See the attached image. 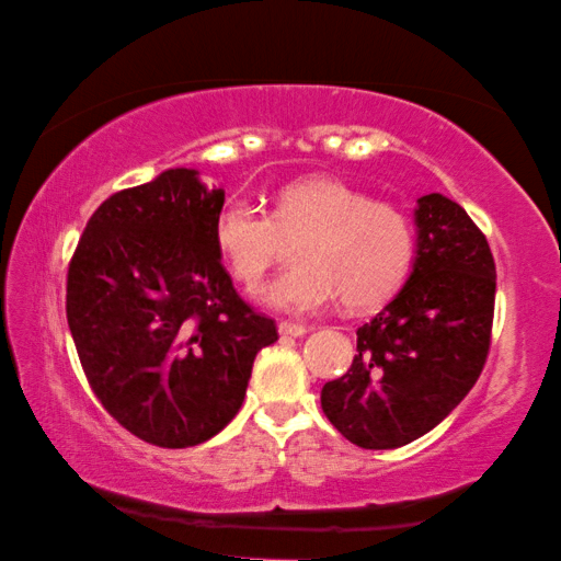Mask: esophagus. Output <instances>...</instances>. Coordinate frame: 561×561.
I'll use <instances>...</instances> for the list:
<instances>
[{
	"label": "esophagus",
	"mask_w": 561,
	"mask_h": 561,
	"mask_svg": "<svg viewBox=\"0 0 561 561\" xmlns=\"http://www.w3.org/2000/svg\"><path fill=\"white\" fill-rule=\"evenodd\" d=\"M278 333H280L283 337H300V335L308 333V328L300 325V323H290V320H280V323H278Z\"/></svg>",
	"instance_id": "1"
}]
</instances>
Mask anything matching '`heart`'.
<instances>
[{
    "label": "heart",
    "mask_w": 561,
    "mask_h": 561,
    "mask_svg": "<svg viewBox=\"0 0 561 561\" xmlns=\"http://www.w3.org/2000/svg\"><path fill=\"white\" fill-rule=\"evenodd\" d=\"M296 243V265L261 298L280 310H320L341 296L345 308L380 306L408 280L417 236L410 216L390 201L335 176H308L275 191L268 214L248 201H228L214 220V245L245 288Z\"/></svg>",
    "instance_id": "obj_1"
}]
</instances>
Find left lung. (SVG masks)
<instances>
[{"mask_svg": "<svg viewBox=\"0 0 561 561\" xmlns=\"http://www.w3.org/2000/svg\"><path fill=\"white\" fill-rule=\"evenodd\" d=\"M410 278L357 328V355L320 405L353 445L392 449L430 433L480 378L492 341L497 271L467 210L443 194L417 201Z\"/></svg>", "mask_w": 561, "mask_h": 561, "instance_id": "obj_1", "label": "left lung"}]
</instances>
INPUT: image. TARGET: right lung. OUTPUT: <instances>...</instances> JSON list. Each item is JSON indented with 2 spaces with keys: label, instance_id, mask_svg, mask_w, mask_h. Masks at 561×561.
I'll return each instance as SVG.
<instances>
[{
  "label": "right lung",
  "instance_id": "right-lung-1",
  "mask_svg": "<svg viewBox=\"0 0 561 561\" xmlns=\"http://www.w3.org/2000/svg\"><path fill=\"white\" fill-rule=\"evenodd\" d=\"M224 188L169 169L91 214L67 273L81 367L118 425L156 447H194L241 410L253 360L278 341L214 245Z\"/></svg>",
  "mask_w": 561,
  "mask_h": 561
}]
</instances>
